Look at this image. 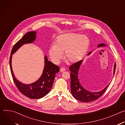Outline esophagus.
Returning <instances> with one entry per match:
<instances>
[{
  "instance_id": "34e87169",
  "label": "esophagus",
  "mask_w": 125,
  "mask_h": 125,
  "mask_svg": "<svg viewBox=\"0 0 125 125\" xmlns=\"http://www.w3.org/2000/svg\"><path fill=\"white\" fill-rule=\"evenodd\" d=\"M60 71L61 72H64V71H65V68H64V67H62V68H60Z\"/></svg>"
}]
</instances>
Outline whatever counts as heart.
I'll return each mask as SVG.
<instances>
[{"instance_id":"1","label":"heart","mask_w":125,"mask_h":125,"mask_svg":"<svg viewBox=\"0 0 125 125\" xmlns=\"http://www.w3.org/2000/svg\"><path fill=\"white\" fill-rule=\"evenodd\" d=\"M90 41L85 35L68 32L59 35L54 45L49 49V54L53 62L58 63L63 57L70 63H76L80 60L87 50Z\"/></svg>"}]
</instances>
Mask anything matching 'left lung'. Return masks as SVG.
<instances>
[{
	"instance_id": "left-lung-1",
	"label": "left lung",
	"mask_w": 125,
	"mask_h": 125,
	"mask_svg": "<svg viewBox=\"0 0 125 125\" xmlns=\"http://www.w3.org/2000/svg\"><path fill=\"white\" fill-rule=\"evenodd\" d=\"M103 43H101L98 45V47L100 46H105ZM91 52L88 53L90 54ZM82 63V60L78 61L74 64L71 65L69 67V70L71 72V91L73 97L77 100L83 102H90L94 101L100 96L106 92L108 88L109 84L107 85L103 90L99 92H90L84 89L81 84L80 83L78 79V73L79 68ZM116 70V64L114 65V73L115 74Z\"/></svg>"
}]
</instances>
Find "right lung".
<instances>
[{
    "label": "right lung",
    "instance_id": "right-lung-1",
    "mask_svg": "<svg viewBox=\"0 0 125 125\" xmlns=\"http://www.w3.org/2000/svg\"><path fill=\"white\" fill-rule=\"evenodd\" d=\"M35 34L36 31L28 32L21 40L17 42L12 49L9 59L10 71L14 83L23 94L31 99H40L45 96L50 91L56 74L60 70L58 66L48 61L47 57L45 56L43 73L37 81L31 84H26L19 82L15 78L12 69V55L22 45L32 42L36 38Z\"/></svg>",
    "mask_w": 125,
    "mask_h": 125
}]
</instances>
